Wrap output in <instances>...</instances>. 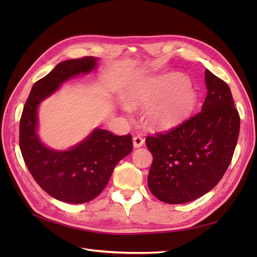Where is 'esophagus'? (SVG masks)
Listing matches in <instances>:
<instances>
[{
  "instance_id": "obj_1",
  "label": "esophagus",
  "mask_w": 257,
  "mask_h": 257,
  "mask_svg": "<svg viewBox=\"0 0 257 257\" xmlns=\"http://www.w3.org/2000/svg\"><path fill=\"white\" fill-rule=\"evenodd\" d=\"M133 141H134L135 148H140V147H143L145 145V139L143 138V136H140V135L135 136Z\"/></svg>"
}]
</instances>
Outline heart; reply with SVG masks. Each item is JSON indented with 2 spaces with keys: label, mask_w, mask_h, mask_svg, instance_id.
Returning a JSON list of instances; mask_svg holds the SVG:
<instances>
[{
  "label": "heart",
  "mask_w": 257,
  "mask_h": 257,
  "mask_svg": "<svg viewBox=\"0 0 257 257\" xmlns=\"http://www.w3.org/2000/svg\"><path fill=\"white\" fill-rule=\"evenodd\" d=\"M198 101L196 92L183 76L172 74L141 80L128 95L130 108L156 102L148 112L149 122L158 128H171L187 119Z\"/></svg>",
  "instance_id": "obj_1"
}]
</instances>
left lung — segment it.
I'll use <instances>...</instances> for the list:
<instances>
[{
  "mask_svg": "<svg viewBox=\"0 0 257 257\" xmlns=\"http://www.w3.org/2000/svg\"><path fill=\"white\" fill-rule=\"evenodd\" d=\"M207 95L202 110L167 133L146 138L154 156L148 187L169 204L193 201L224 176L237 144L239 114L224 80L205 70Z\"/></svg>",
  "mask_w": 257,
  "mask_h": 257,
  "instance_id": "8db88e82",
  "label": "left lung"
}]
</instances>
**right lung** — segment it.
<instances>
[{"mask_svg": "<svg viewBox=\"0 0 257 257\" xmlns=\"http://www.w3.org/2000/svg\"><path fill=\"white\" fill-rule=\"evenodd\" d=\"M97 58L86 56L59 63L37 80L20 120V148L36 183L53 198L67 203H85L105 189L117 163L133 151L132 135L117 136L95 129L83 143L66 151L47 148L36 134L37 107L62 83L96 67Z\"/></svg>", "mask_w": 257, "mask_h": 257, "instance_id": "1", "label": "right lung"}]
</instances>
